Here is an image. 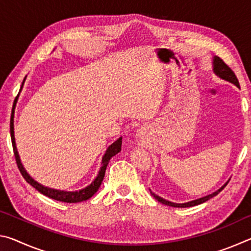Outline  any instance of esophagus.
Returning <instances> with one entry per match:
<instances>
[{"label": "esophagus", "mask_w": 251, "mask_h": 251, "mask_svg": "<svg viewBox=\"0 0 251 251\" xmlns=\"http://www.w3.org/2000/svg\"><path fill=\"white\" fill-rule=\"evenodd\" d=\"M144 134H145V129L144 128H139L137 131H136V136H137L138 138H143Z\"/></svg>", "instance_id": "1"}]
</instances>
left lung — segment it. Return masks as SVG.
<instances>
[{
    "instance_id": "1",
    "label": "left lung",
    "mask_w": 251,
    "mask_h": 251,
    "mask_svg": "<svg viewBox=\"0 0 251 251\" xmlns=\"http://www.w3.org/2000/svg\"><path fill=\"white\" fill-rule=\"evenodd\" d=\"M212 71H214V73L216 76H218L219 78H222L224 80H226V82H229L235 85V86H237L238 88L239 87V82H238V79L236 77V75L233 72L229 69V67L225 64L224 61L222 58H219L218 56H214L212 57ZM229 181V179H228ZM228 181L225 182V184L220 187L219 189L216 190V192L211 193L209 195H207V196H203L201 198H198V199H195V201H187V202H182V203H178V202H173V201H166V199L161 198L160 196H158V195L154 194L151 190V194L154 196L155 199H157L159 202L164 203V205H167V206H171V207H177V208H186V207H192V206H196V205H199V203H202L205 202L207 201H209L210 198L215 197L216 195H218L222 190L225 188V186H226L228 184Z\"/></svg>"
}]
</instances>
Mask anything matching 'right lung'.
<instances>
[{"mask_svg":"<svg viewBox=\"0 0 251 251\" xmlns=\"http://www.w3.org/2000/svg\"><path fill=\"white\" fill-rule=\"evenodd\" d=\"M25 78H26V76L24 77V80L22 83V86H21L20 92L22 91ZM10 131H11V139H12V145H13L16 164H18V167L20 169L21 174H22V176L24 177V179L26 180L29 185L33 186L36 190H39L41 194H43V195H45V196H48L52 199H55V201H64V202L72 203V202L84 201H87V199H90L93 195H94L97 190H99L100 186L101 185V181H103L104 176H105L106 167H107L110 158H112L113 156H115L116 154H118V152H120L122 150V137H120L117 141H115L113 144H110V145L107 147V150H106L103 158H101V163H100L101 166L100 168V172H99V174H97L95 179L83 189L75 190V192H66V190L50 188V187H46L44 185L40 184V182H37L33 177H31V175H29V174L26 172V169L24 168L22 161H21L19 151H18V147H16V143H15L14 112H12V117H11V123H10Z\"/></svg>","mask_w":251,"mask_h":251,"instance_id":"obj_1","label":"right lung"}]
</instances>
